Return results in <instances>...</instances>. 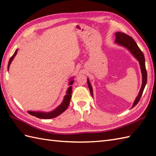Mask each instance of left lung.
I'll return each mask as SVG.
<instances>
[{"label":"left lung","mask_w":156,"mask_h":156,"mask_svg":"<svg viewBox=\"0 0 156 156\" xmlns=\"http://www.w3.org/2000/svg\"><path fill=\"white\" fill-rule=\"evenodd\" d=\"M115 36H116L115 42L117 43L119 45L123 46V47H125L126 48L128 49L131 54H133L134 57L139 61V63H140V65L141 71L142 74V85H141V88L140 89V91L139 92V94L137 97L136 99H135V102H133V106H132V108H133L138 103L139 101H140L142 96V94H143L145 85H146V83H147V71H146V68H145V57L143 52L141 51L140 48H139L138 45H137L136 42L135 41L134 39L132 38L131 36H129L127 34H124V33H121V32H117L115 34ZM87 83H88V88L90 89V94L92 97H93L92 88L88 78L87 79Z\"/></svg>","instance_id":"8db88e82"}]
</instances>
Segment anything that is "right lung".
<instances>
[{
    "label": "right lung",
    "mask_w": 156,
    "mask_h": 156,
    "mask_svg": "<svg viewBox=\"0 0 156 156\" xmlns=\"http://www.w3.org/2000/svg\"><path fill=\"white\" fill-rule=\"evenodd\" d=\"M17 50L18 49H16V51H15L14 54L12 55V57L10 58L9 59V64H8V69L9 68V66L10 64H11V62L12 61L13 58H15V56L16 55V53H17ZM73 83H74V80H71V81L69 82V85H72ZM72 87H69L68 88V90L67 92H66V96L64 98V101L62 102V104L58 106V107L56 108L55 110L52 111L51 112H40V111H38V112H36V111H28V112L30 115H33V116H35V117L39 118V119H52V118H54L58 117L59 115H61L62 112H64L67 108L68 107L69 104V102H70V99L72 97Z\"/></svg>",
    "instance_id": "right-lung-1"
}]
</instances>
